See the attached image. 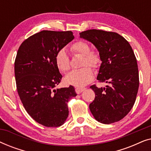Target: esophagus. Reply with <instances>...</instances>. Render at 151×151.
I'll list each match as a JSON object with an SVG mask.
<instances>
[{
    "instance_id": "obj_1",
    "label": "esophagus",
    "mask_w": 151,
    "mask_h": 151,
    "mask_svg": "<svg viewBox=\"0 0 151 151\" xmlns=\"http://www.w3.org/2000/svg\"><path fill=\"white\" fill-rule=\"evenodd\" d=\"M75 89H76V92L78 94H80V93H82V91H84L85 90V88L81 87V86H76Z\"/></svg>"
}]
</instances>
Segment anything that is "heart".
Listing matches in <instances>:
<instances>
[{
	"instance_id": "1",
	"label": "heart",
	"mask_w": 151,
	"mask_h": 151,
	"mask_svg": "<svg viewBox=\"0 0 151 151\" xmlns=\"http://www.w3.org/2000/svg\"><path fill=\"white\" fill-rule=\"evenodd\" d=\"M71 51L73 53L82 55L80 66L81 69L73 70L66 76L65 80L69 84L76 86H82L87 84L93 78V71L88 66L96 69L101 63L100 53L93 49H90L89 45L85 41H77L71 45ZM55 63L58 69L63 72L70 69V60L65 49L58 51L55 55Z\"/></svg>"
}]
</instances>
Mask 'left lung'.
I'll use <instances>...</instances> for the list:
<instances>
[{
  "mask_svg": "<svg viewBox=\"0 0 151 151\" xmlns=\"http://www.w3.org/2000/svg\"><path fill=\"white\" fill-rule=\"evenodd\" d=\"M80 36L98 49L102 64L97 80L109 84L104 88L96 84L90 86L96 94L89 104L91 112L102 124L121 120L133 108L139 88V72L133 49L116 32L89 29L80 33Z\"/></svg>",
  "mask_w": 151,
  "mask_h": 151,
  "instance_id": "1",
  "label": "left lung"
}]
</instances>
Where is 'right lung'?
<instances>
[{
	"label": "right lung",
	"instance_id": "add662e5",
	"mask_svg": "<svg viewBox=\"0 0 151 151\" xmlns=\"http://www.w3.org/2000/svg\"><path fill=\"white\" fill-rule=\"evenodd\" d=\"M73 32L43 30L24 40L18 49L14 73L18 96L28 114L47 127L63 125L67 102L77 96L73 86L55 89L63 76L55 55L73 40Z\"/></svg>",
	"mask_w": 151,
	"mask_h": 151
}]
</instances>
